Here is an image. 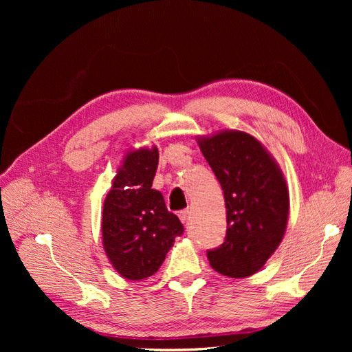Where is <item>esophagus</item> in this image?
<instances>
[{"mask_svg": "<svg viewBox=\"0 0 352 352\" xmlns=\"http://www.w3.org/2000/svg\"><path fill=\"white\" fill-rule=\"evenodd\" d=\"M179 219H180V221H182V223H186L188 219H189V210L179 211Z\"/></svg>", "mask_w": 352, "mask_h": 352, "instance_id": "1", "label": "esophagus"}]
</instances>
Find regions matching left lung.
Here are the masks:
<instances>
[{
	"mask_svg": "<svg viewBox=\"0 0 352 352\" xmlns=\"http://www.w3.org/2000/svg\"><path fill=\"white\" fill-rule=\"evenodd\" d=\"M197 144L223 189L226 239L207 251L220 274L243 279L257 273L280 245L289 217V190L276 158L252 135L220 131Z\"/></svg>",
	"mask_w": 352,
	"mask_h": 352,
	"instance_id": "8db88e82",
	"label": "left lung"
}]
</instances>
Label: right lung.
I'll use <instances>...</instances> for the list:
<instances>
[{
	"label": "right lung",
	"instance_id": "add662e5",
	"mask_svg": "<svg viewBox=\"0 0 352 352\" xmlns=\"http://www.w3.org/2000/svg\"><path fill=\"white\" fill-rule=\"evenodd\" d=\"M158 148L127 150L104 199L102 247L114 270L127 280L153 276L184 226L153 189Z\"/></svg>",
	"mask_w": 352,
	"mask_h": 352
}]
</instances>
